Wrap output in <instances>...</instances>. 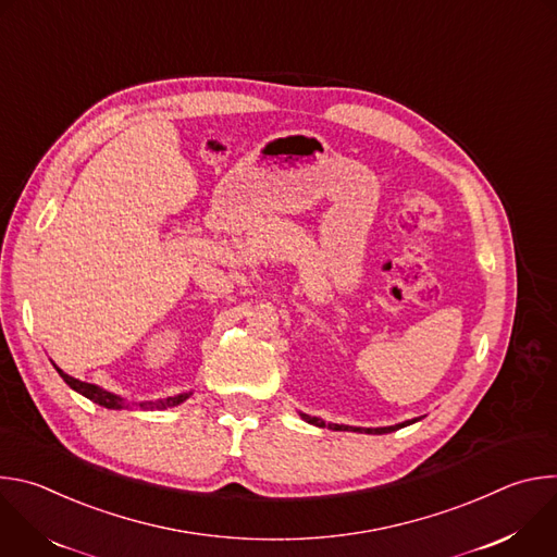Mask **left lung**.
Listing matches in <instances>:
<instances>
[{
    "mask_svg": "<svg viewBox=\"0 0 557 557\" xmlns=\"http://www.w3.org/2000/svg\"><path fill=\"white\" fill-rule=\"evenodd\" d=\"M301 419H304L306 423H310V425H317V428H326V423H324L322 419H317V417H308V414H301ZM410 423H414V421H406V423H399V425H389V428H376V430H361V428H346V425H329V428H333V430H357V432H368V434H387V432H394V430H399V428H406V425H410Z\"/></svg>",
    "mask_w": 557,
    "mask_h": 557,
    "instance_id": "left-lung-1",
    "label": "left lung"
}]
</instances>
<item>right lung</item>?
I'll return each mask as SVG.
<instances>
[{"mask_svg":"<svg viewBox=\"0 0 557 557\" xmlns=\"http://www.w3.org/2000/svg\"><path fill=\"white\" fill-rule=\"evenodd\" d=\"M54 368H57V366H54ZM57 372L61 374V379H63L72 389H76L78 394L88 396L90 401H95V404H99V406H103V408H108V410L127 408V404H123L121 396H116V394H112V392H108V389H103V387H99V385H92V383H86V381H78V379L65 374V372L59 370V368H57ZM185 399H189V394L170 396V399H161V401H143V404H136V406L143 408V410H165V408H174V406L183 404Z\"/></svg>","mask_w":557,"mask_h":557,"instance_id":"obj_1","label":"right lung"}]
</instances>
